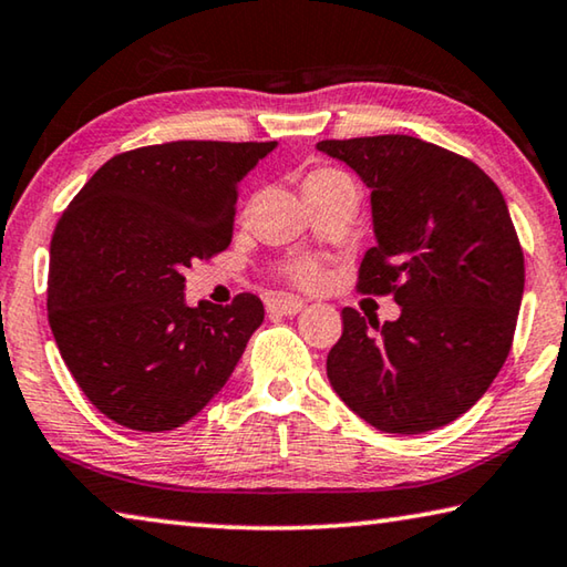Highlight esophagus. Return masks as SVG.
<instances>
[{
  "instance_id": "1",
  "label": "esophagus",
  "mask_w": 567,
  "mask_h": 567,
  "mask_svg": "<svg viewBox=\"0 0 567 567\" xmlns=\"http://www.w3.org/2000/svg\"><path fill=\"white\" fill-rule=\"evenodd\" d=\"M305 302L295 300V297H277V300L270 302V312L275 315H285V318H292V315L302 312Z\"/></svg>"
}]
</instances>
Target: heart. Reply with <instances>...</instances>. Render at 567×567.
Here are the masks:
<instances>
[{"label":"heart","instance_id":"obj_1","mask_svg":"<svg viewBox=\"0 0 567 567\" xmlns=\"http://www.w3.org/2000/svg\"><path fill=\"white\" fill-rule=\"evenodd\" d=\"M330 187H354L352 177L348 172H342L338 167H315L310 172H305L302 177V192L305 195H312L318 189H330ZM287 280H290L295 287H302V290H310L320 282V265L315 260H295L287 265Z\"/></svg>","mask_w":567,"mask_h":567}]
</instances>
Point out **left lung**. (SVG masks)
Segmentation results:
<instances>
[{"instance_id":"8db88e82","label":"left lung","mask_w":567,"mask_h":567,"mask_svg":"<svg viewBox=\"0 0 567 567\" xmlns=\"http://www.w3.org/2000/svg\"><path fill=\"white\" fill-rule=\"evenodd\" d=\"M364 179L378 245L358 292L392 295L395 322L342 310L328 378L382 433L443 427L485 395L507 352L525 257L501 187L475 162L408 134L322 140Z\"/></svg>"}]
</instances>
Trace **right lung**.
I'll return each instance as SVG.
<instances>
[{
  "mask_svg": "<svg viewBox=\"0 0 567 567\" xmlns=\"http://www.w3.org/2000/svg\"><path fill=\"white\" fill-rule=\"evenodd\" d=\"M275 142L179 140L94 172L50 243L47 318L76 385L122 427L165 433L225 388L262 300L185 305V270L233 243L237 185Z\"/></svg>",
  "mask_w": 567,
  "mask_h": 567,
  "instance_id": "1",
  "label": "right lung"
}]
</instances>
